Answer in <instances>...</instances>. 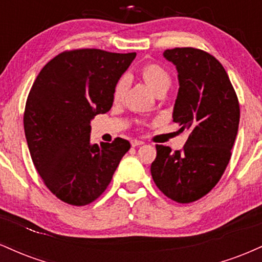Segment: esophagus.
<instances>
[{
	"label": "esophagus",
	"mask_w": 262,
	"mask_h": 262,
	"mask_svg": "<svg viewBox=\"0 0 262 262\" xmlns=\"http://www.w3.org/2000/svg\"><path fill=\"white\" fill-rule=\"evenodd\" d=\"M143 141L141 140H137V139H134V140H132V146H139V145H143Z\"/></svg>",
	"instance_id": "obj_1"
}]
</instances>
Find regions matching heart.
<instances>
[{"instance_id": "heart-1", "label": "heart", "mask_w": 262, "mask_h": 262, "mask_svg": "<svg viewBox=\"0 0 262 262\" xmlns=\"http://www.w3.org/2000/svg\"><path fill=\"white\" fill-rule=\"evenodd\" d=\"M139 75L145 85L156 95H165L171 86V76L165 68L155 62H148L139 69ZM127 79L122 77L114 86L113 100L119 102L127 91Z\"/></svg>"}]
</instances>
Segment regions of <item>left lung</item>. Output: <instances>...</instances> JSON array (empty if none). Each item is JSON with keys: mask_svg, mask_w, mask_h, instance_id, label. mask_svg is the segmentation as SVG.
I'll list each match as a JSON object with an SVG mask.
<instances>
[{"mask_svg": "<svg viewBox=\"0 0 262 262\" xmlns=\"http://www.w3.org/2000/svg\"><path fill=\"white\" fill-rule=\"evenodd\" d=\"M164 58L179 74L172 119L189 135L183 149L175 152L156 145L150 171L165 196L189 203L206 196L229 164L239 128V102L223 65L210 54L175 48L165 50Z\"/></svg>", "mask_w": 262, "mask_h": 262, "instance_id": "obj_1", "label": "left lung"}]
</instances>
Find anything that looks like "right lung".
<instances>
[{
  "instance_id": "1",
  "label": "right lung",
  "mask_w": 262,
  "mask_h": 262,
  "mask_svg": "<svg viewBox=\"0 0 262 262\" xmlns=\"http://www.w3.org/2000/svg\"><path fill=\"white\" fill-rule=\"evenodd\" d=\"M135 53L100 49L64 52L33 83L25 111V133L33 164L62 202L86 206L110 185L130 143L92 144L91 121L113 104L114 86Z\"/></svg>"
}]
</instances>
